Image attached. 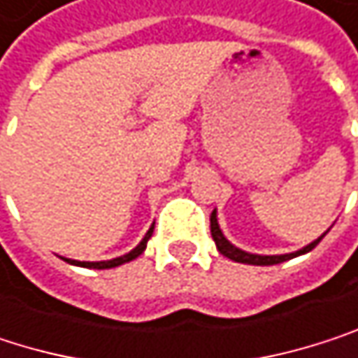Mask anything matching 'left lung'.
Instances as JSON below:
<instances>
[{"instance_id":"obj_1","label":"left lung","mask_w":358,"mask_h":358,"mask_svg":"<svg viewBox=\"0 0 358 358\" xmlns=\"http://www.w3.org/2000/svg\"><path fill=\"white\" fill-rule=\"evenodd\" d=\"M210 231H212V237H214V241H216V248H218V252H220L222 256H227L229 260H235V262H241V264H254V266H273V264H281V262H285V260H292V258H296V256H302V254L315 250L317 243L325 237V235L319 237L317 241H313L310 245H306V248H302L300 252H294V254H285V256H256V254L241 252L239 248L231 245V243L224 239V235H222V231H220V227H218L216 212H212V216H210Z\"/></svg>"}]
</instances>
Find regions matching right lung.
<instances>
[{
    "label": "right lung",
    "instance_id": "1",
    "mask_svg": "<svg viewBox=\"0 0 358 358\" xmlns=\"http://www.w3.org/2000/svg\"><path fill=\"white\" fill-rule=\"evenodd\" d=\"M155 227V224H152ZM152 227L148 229V233L144 235V239L140 241V245L138 248H134L129 254H125V256H121V258H115V260H106V262H77V260H66V262H71V264H77V266H83V268H115V266H119V264H125V262H129V260H134V258H138L144 250H146V243H148V239H150V235H152Z\"/></svg>",
    "mask_w": 358,
    "mask_h": 358
}]
</instances>
